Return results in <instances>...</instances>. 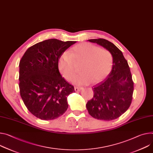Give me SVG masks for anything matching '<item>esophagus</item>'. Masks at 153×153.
I'll list each match as a JSON object with an SVG mask.
<instances>
[{
	"label": "esophagus",
	"instance_id": "obj_1",
	"mask_svg": "<svg viewBox=\"0 0 153 153\" xmlns=\"http://www.w3.org/2000/svg\"><path fill=\"white\" fill-rule=\"evenodd\" d=\"M82 89V87H74V90H75V91H80Z\"/></svg>",
	"mask_w": 153,
	"mask_h": 153
}]
</instances>
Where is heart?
I'll return each mask as SVG.
<instances>
[{
	"label": "heart",
	"mask_w": 153,
	"mask_h": 153,
	"mask_svg": "<svg viewBox=\"0 0 153 153\" xmlns=\"http://www.w3.org/2000/svg\"><path fill=\"white\" fill-rule=\"evenodd\" d=\"M80 63V73L72 78V82L77 85H87L90 82L96 84L110 73L112 57L106 49L83 43L73 47L70 53L63 52L58 60V68L62 76L69 80L76 71V64Z\"/></svg>",
	"instance_id": "b5f03b06"
}]
</instances>
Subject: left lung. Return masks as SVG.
Here are the masks:
<instances>
[{
    "instance_id": "1",
    "label": "left lung",
    "mask_w": 153,
    "mask_h": 153,
    "mask_svg": "<svg viewBox=\"0 0 153 153\" xmlns=\"http://www.w3.org/2000/svg\"><path fill=\"white\" fill-rule=\"evenodd\" d=\"M112 54V71L106 79L94 85L93 98L86 104L89 114L98 120L110 121L118 118L131 105L134 82L127 60L122 52L112 43L102 38L91 39Z\"/></svg>"
}]
</instances>
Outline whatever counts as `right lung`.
I'll return each instance as SVG.
<instances>
[{"mask_svg": "<svg viewBox=\"0 0 153 153\" xmlns=\"http://www.w3.org/2000/svg\"><path fill=\"white\" fill-rule=\"evenodd\" d=\"M76 41L49 39L26 51L19 62V90L29 112L43 120L62 116L68 107V96L75 91L61 76L58 60Z\"/></svg>", "mask_w": 153, "mask_h": 153, "instance_id": "obj_1", "label": "right lung"}]
</instances>
